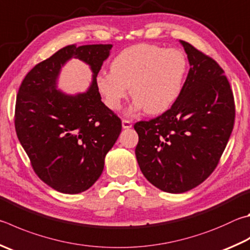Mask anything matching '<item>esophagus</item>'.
Here are the masks:
<instances>
[{
    "label": "esophagus",
    "mask_w": 250,
    "mask_h": 250,
    "mask_svg": "<svg viewBox=\"0 0 250 250\" xmlns=\"http://www.w3.org/2000/svg\"><path fill=\"white\" fill-rule=\"evenodd\" d=\"M131 126H132V124L129 120H122V128L129 129Z\"/></svg>",
    "instance_id": "34e87169"
}]
</instances>
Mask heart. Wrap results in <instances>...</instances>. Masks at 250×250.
Masks as SVG:
<instances>
[{
	"label": "heart",
	"mask_w": 250,
	"mask_h": 250,
	"mask_svg": "<svg viewBox=\"0 0 250 250\" xmlns=\"http://www.w3.org/2000/svg\"><path fill=\"white\" fill-rule=\"evenodd\" d=\"M187 70V58L180 50L140 43L118 53L111 71L97 76V86L112 110L120 109L130 87L132 110L144 108L149 115H157L179 97Z\"/></svg>",
	"instance_id": "1"
}]
</instances>
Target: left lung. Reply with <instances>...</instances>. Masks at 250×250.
Segmentation results:
<instances>
[{
  "label": "left lung",
  "mask_w": 250,
  "mask_h": 250,
  "mask_svg": "<svg viewBox=\"0 0 250 250\" xmlns=\"http://www.w3.org/2000/svg\"><path fill=\"white\" fill-rule=\"evenodd\" d=\"M190 70L168 110L139 121L135 155L149 183L165 192L183 193L216 168L235 121L234 95L215 60L180 40Z\"/></svg>",
  "instance_id": "left-lung-1"
}]
</instances>
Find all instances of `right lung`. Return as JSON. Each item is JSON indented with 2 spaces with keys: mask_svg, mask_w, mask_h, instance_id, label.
I'll use <instances>...</instances> for the list:
<instances>
[{
  "mask_svg": "<svg viewBox=\"0 0 250 250\" xmlns=\"http://www.w3.org/2000/svg\"><path fill=\"white\" fill-rule=\"evenodd\" d=\"M111 44L66 46L31 69L18 89L15 130L31 167L44 184L75 194L101 177L105 156L121 132V120L102 102L97 74ZM71 57L93 71L86 93L76 97L55 88L61 66Z\"/></svg>",
  "mask_w": 250,
  "mask_h": 250,
  "instance_id": "right-lung-1",
  "label": "right lung"
}]
</instances>
